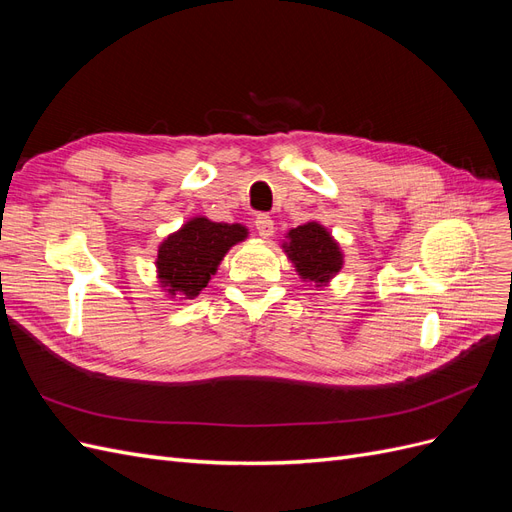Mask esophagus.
Instances as JSON below:
<instances>
[{"label": "esophagus", "mask_w": 512, "mask_h": 512, "mask_svg": "<svg viewBox=\"0 0 512 512\" xmlns=\"http://www.w3.org/2000/svg\"><path fill=\"white\" fill-rule=\"evenodd\" d=\"M256 230H258V235L262 239H269L273 235L275 226H273V220L269 218V215H258V218H256Z\"/></svg>", "instance_id": "obj_1"}]
</instances>
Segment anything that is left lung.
<instances>
[{
    "instance_id": "obj_1",
    "label": "left lung",
    "mask_w": 512,
    "mask_h": 512,
    "mask_svg": "<svg viewBox=\"0 0 512 512\" xmlns=\"http://www.w3.org/2000/svg\"><path fill=\"white\" fill-rule=\"evenodd\" d=\"M282 250L305 284L329 286L344 269V252L335 237L320 222H305L286 232Z\"/></svg>"
}]
</instances>
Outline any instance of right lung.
<instances>
[{"mask_svg": "<svg viewBox=\"0 0 512 512\" xmlns=\"http://www.w3.org/2000/svg\"><path fill=\"white\" fill-rule=\"evenodd\" d=\"M243 224L213 222L205 215L190 218L158 245L156 277L168 299H194L218 273L230 247L245 241Z\"/></svg>", "mask_w": 512, "mask_h": 512, "instance_id": "right-lung-1", "label": "right lung"}]
</instances>
